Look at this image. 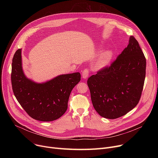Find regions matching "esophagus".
Instances as JSON below:
<instances>
[{"label": "esophagus", "instance_id": "34e87169", "mask_svg": "<svg viewBox=\"0 0 158 158\" xmlns=\"http://www.w3.org/2000/svg\"><path fill=\"white\" fill-rule=\"evenodd\" d=\"M88 75H89V70H88V69H84L83 71H82V78H83V79H86L88 77Z\"/></svg>", "mask_w": 158, "mask_h": 158}]
</instances>
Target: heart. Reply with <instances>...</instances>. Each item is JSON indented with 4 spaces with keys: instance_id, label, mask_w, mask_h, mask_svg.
I'll return each mask as SVG.
<instances>
[{
    "instance_id": "heart-1",
    "label": "heart",
    "mask_w": 158,
    "mask_h": 158,
    "mask_svg": "<svg viewBox=\"0 0 158 158\" xmlns=\"http://www.w3.org/2000/svg\"><path fill=\"white\" fill-rule=\"evenodd\" d=\"M112 57L113 53L111 51H107L104 52L101 57V59L98 61L97 66L98 68L103 67V66H104L109 63V61L111 60Z\"/></svg>"
}]
</instances>
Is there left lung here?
<instances>
[{"label": "left lung", "instance_id": "left-lung-1", "mask_svg": "<svg viewBox=\"0 0 158 158\" xmlns=\"http://www.w3.org/2000/svg\"><path fill=\"white\" fill-rule=\"evenodd\" d=\"M146 73V59L133 36L110 66L90 76L87 83L96 111L115 119L126 114L139 101Z\"/></svg>", "mask_w": 158, "mask_h": 158}]
</instances>
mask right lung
<instances>
[{
	"instance_id": "obj_1",
	"label": "right lung",
	"mask_w": 158,
	"mask_h": 158,
	"mask_svg": "<svg viewBox=\"0 0 158 158\" xmlns=\"http://www.w3.org/2000/svg\"><path fill=\"white\" fill-rule=\"evenodd\" d=\"M21 52L18 49L12 60L11 85L16 100L36 120L50 122L60 118L67 110L72 89L81 80L80 73L60 75L44 83H36L23 73Z\"/></svg>"
}]
</instances>
